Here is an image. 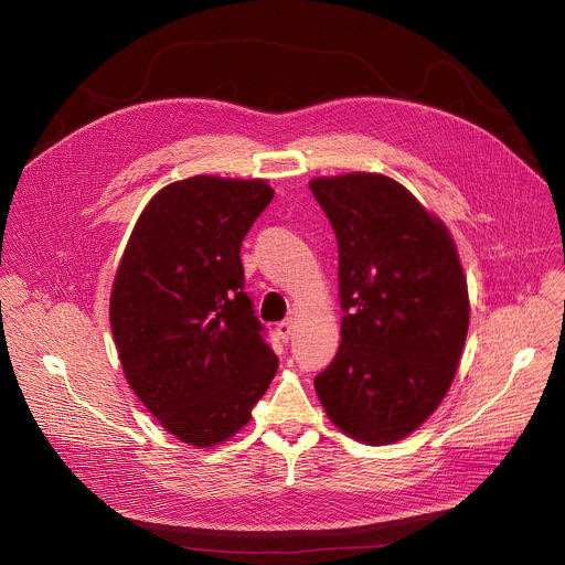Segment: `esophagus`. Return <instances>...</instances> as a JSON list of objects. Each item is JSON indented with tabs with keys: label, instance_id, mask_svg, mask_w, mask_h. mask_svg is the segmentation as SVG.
<instances>
[{
	"label": "esophagus",
	"instance_id": "1",
	"mask_svg": "<svg viewBox=\"0 0 565 565\" xmlns=\"http://www.w3.org/2000/svg\"><path fill=\"white\" fill-rule=\"evenodd\" d=\"M292 331H295L292 319H286V321H281V324H277V335H279L281 342H288L290 335H292Z\"/></svg>",
	"mask_w": 565,
	"mask_h": 565
}]
</instances>
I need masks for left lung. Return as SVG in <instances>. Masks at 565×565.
Segmentation results:
<instances>
[{
  "mask_svg": "<svg viewBox=\"0 0 565 565\" xmlns=\"http://www.w3.org/2000/svg\"><path fill=\"white\" fill-rule=\"evenodd\" d=\"M340 255L342 344L315 377L347 436L388 445L443 402L462 355L469 297L445 223L397 181L353 172L312 179Z\"/></svg>",
  "mask_w": 565,
  "mask_h": 565,
  "instance_id": "obj_1",
  "label": "left lung"
}]
</instances>
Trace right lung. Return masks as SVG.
Wrapping results in <instances>:
<instances>
[{
  "mask_svg": "<svg viewBox=\"0 0 565 565\" xmlns=\"http://www.w3.org/2000/svg\"><path fill=\"white\" fill-rule=\"evenodd\" d=\"M273 196L262 179L177 181L147 203L116 270L109 321L125 377L201 449L250 423L279 366L241 266V241Z\"/></svg>",
  "mask_w": 565,
  "mask_h": 565,
  "instance_id": "obj_1",
  "label": "right lung"
}]
</instances>
